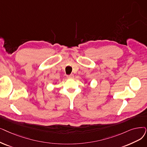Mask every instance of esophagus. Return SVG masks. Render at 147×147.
Here are the masks:
<instances>
[{
  "label": "esophagus",
  "mask_w": 147,
  "mask_h": 147,
  "mask_svg": "<svg viewBox=\"0 0 147 147\" xmlns=\"http://www.w3.org/2000/svg\"><path fill=\"white\" fill-rule=\"evenodd\" d=\"M74 74H70L69 76H67V78L68 79H73L74 78Z\"/></svg>",
  "instance_id": "obj_1"
}]
</instances>
